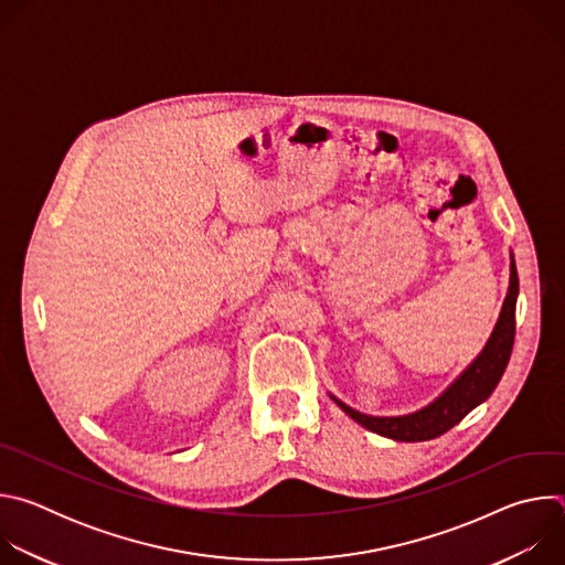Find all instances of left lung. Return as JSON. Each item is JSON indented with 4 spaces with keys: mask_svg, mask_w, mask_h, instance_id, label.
<instances>
[{
    "mask_svg": "<svg viewBox=\"0 0 565 565\" xmlns=\"http://www.w3.org/2000/svg\"><path fill=\"white\" fill-rule=\"evenodd\" d=\"M516 297H519V275H516L514 255H510V286L488 344L482 347V351L473 358V362L434 402H429L427 407L407 416H369V414L355 412L333 393H329L331 399L358 425L391 440L420 443V440H431L443 436L454 425H458L471 409H476L480 402H486L497 388V384L501 382L514 347Z\"/></svg>",
    "mask_w": 565,
    "mask_h": 565,
    "instance_id": "left-lung-1",
    "label": "left lung"
}]
</instances>
